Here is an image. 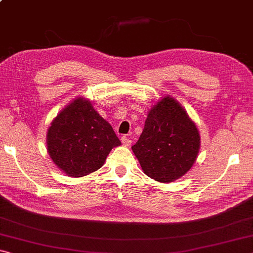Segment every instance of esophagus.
Listing matches in <instances>:
<instances>
[{"mask_svg": "<svg viewBox=\"0 0 253 253\" xmlns=\"http://www.w3.org/2000/svg\"><path fill=\"white\" fill-rule=\"evenodd\" d=\"M122 143H123L124 146H129L131 140H130V138H128V137H126V136H123L122 137Z\"/></svg>", "mask_w": 253, "mask_h": 253, "instance_id": "1", "label": "esophagus"}]
</instances>
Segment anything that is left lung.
<instances>
[{"label":"left lung","instance_id":"8db88e82","mask_svg":"<svg viewBox=\"0 0 253 253\" xmlns=\"http://www.w3.org/2000/svg\"><path fill=\"white\" fill-rule=\"evenodd\" d=\"M200 146L194 122L177 100L166 96L149 110L143 132L131 149L147 176L169 183L191 169Z\"/></svg>","mask_w":253,"mask_h":253}]
</instances>
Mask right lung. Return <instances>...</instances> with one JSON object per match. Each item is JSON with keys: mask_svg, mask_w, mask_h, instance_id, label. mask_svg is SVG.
I'll return each mask as SVG.
<instances>
[{"mask_svg": "<svg viewBox=\"0 0 253 253\" xmlns=\"http://www.w3.org/2000/svg\"><path fill=\"white\" fill-rule=\"evenodd\" d=\"M121 144L110 124L83 97L60 111L46 134L51 160L71 177L99 169L111 149Z\"/></svg>", "mask_w": 253, "mask_h": 253, "instance_id": "1", "label": "right lung"}]
</instances>
